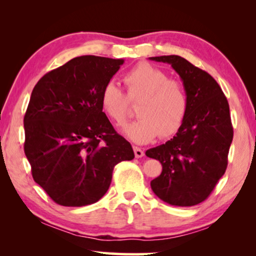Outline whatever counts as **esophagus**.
I'll list each match as a JSON object with an SVG mask.
<instances>
[{"label": "esophagus", "mask_w": 256, "mask_h": 256, "mask_svg": "<svg viewBox=\"0 0 256 256\" xmlns=\"http://www.w3.org/2000/svg\"><path fill=\"white\" fill-rule=\"evenodd\" d=\"M133 150H134V154H136V158H141L144 156V151L142 150L141 148H138V146H133Z\"/></svg>", "instance_id": "esophagus-1"}]
</instances>
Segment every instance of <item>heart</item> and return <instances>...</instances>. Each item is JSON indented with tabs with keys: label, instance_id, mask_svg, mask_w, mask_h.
<instances>
[{
	"label": "heart",
	"instance_id": "b5f03b06",
	"mask_svg": "<svg viewBox=\"0 0 256 256\" xmlns=\"http://www.w3.org/2000/svg\"><path fill=\"white\" fill-rule=\"evenodd\" d=\"M126 96L115 82L104 86L100 94L102 110L116 125L124 123L130 102H138V118L125 125L123 132L136 144H146L156 136L168 138L183 125L188 110V97L180 82L170 80L162 68L140 63L125 73Z\"/></svg>",
	"mask_w": 256,
	"mask_h": 256
}]
</instances>
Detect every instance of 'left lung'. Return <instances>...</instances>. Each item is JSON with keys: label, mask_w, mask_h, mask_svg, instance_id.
<instances>
[{"label": "left lung", "mask_w": 256, "mask_h": 256, "mask_svg": "<svg viewBox=\"0 0 256 256\" xmlns=\"http://www.w3.org/2000/svg\"><path fill=\"white\" fill-rule=\"evenodd\" d=\"M149 58L170 64L188 97V114L176 136L146 151L162 166L151 188L170 206H196L210 196L226 172L234 136L227 98L209 73L188 60L177 55Z\"/></svg>", "instance_id": "8db88e82"}]
</instances>
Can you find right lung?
<instances>
[{
    "label": "right lung",
    "instance_id": "add662e5",
    "mask_svg": "<svg viewBox=\"0 0 256 256\" xmlns=\"http://www.w3.org/2000/svg\"><path fill=\"white\" fill-rule=\"evenodd\" d=\"M124 60L84 55L37 82L24 118L32 178L55 203L84 206L110 188L112 170L132 160L130 142L102 112L100 94Z\"/></svg>",
    "mask_w": 256,
    "mask_h": 256
}]
</instances>
